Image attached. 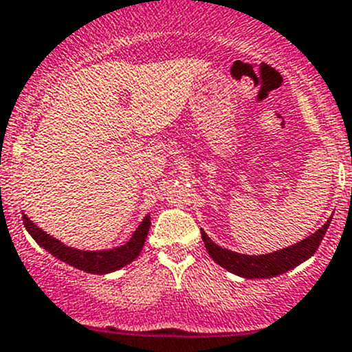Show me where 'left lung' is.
<instances>
[{
  "label": "left lung",
  "instance_id": "obj_1",
  "mask_svg": "<svg viewBox=\"0 0 352 352\" xmlns=\"http://www.w3.org/2000/svg\"><path fill=\"white\" fill-rule=\"evenodd\" d=\"M331 220L332 219H329L327 222L322 226V229H318L315 234H311L310 237L303 239L298 244L289 245V248L281 249V251L271 252V254H239V252L229 251V249H223L220 248V245H217L203 230L201 239L203 242H205V248L206 251H208V254L213 257V261H215L217 264H220L222 267H226L227 271H230V273L239 274V276L242 278H248V280H256V278H273L293 270V267L298 266L300 263H303V261L309 259L310 256H314L315 252H317L318 245H320L322 239H324L325 232H327Z\"/></svg>",
  "mask_w": 352,
  "mask_h": 352
}]
</instances>
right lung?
Here are the masks:
<instances>
[{
	"label": "right lung",
	"mask_w": 352,
	"mask_h": 352,
	"mask_svg": "<svg viewBox=\"0 0 352 352\" xmlns=\"http://www.w3.org/2000/svg\"><path fill=\"white\" fill-rule=\"evenodd\" d=\"M21 219H23V226L25 229L28 230V234H30L32 237H34V241L37 242L38 245H42L45 251H49L50 254L56 256L57 259L78 267V270L93 274L111 273V271H117L125 266V264L132 263V261L140 254V251H142L147 232H149L151 227V217L147 215L144 217L140 226L137 227L135 232H133L130 241L126 242V244L120 245V248L110 249V251H79V249L67 248V245H64L63 242H59L57 239L50 237L47 232L38 229L27 215H23Z\"/></svg>",
	"instance_id": "add662e5"
}]
</instances>
